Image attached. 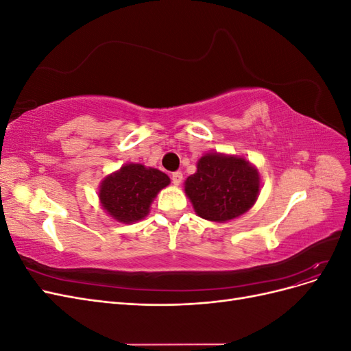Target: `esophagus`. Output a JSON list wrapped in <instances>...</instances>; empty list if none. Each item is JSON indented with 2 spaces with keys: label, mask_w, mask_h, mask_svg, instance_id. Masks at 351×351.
<instances>
[{
  "label": "esophagus",
  "mask_w": 351,
  "mask_h": 351,
  "mask_svg": "<svg viewBox=\"0 0 351 351\" xmlns=\"http://www.w3.org/2000/svg\"><path fill=\"white\" fill-rule=\"evenodd\" d=\"M171 180H173V184H174V186H180V184H182V182H183V173H182V171L173 173Z\"/></svg>",
  "instance_id": "34e87169"
}]
</instances>
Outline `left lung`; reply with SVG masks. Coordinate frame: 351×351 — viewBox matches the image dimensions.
I'll return each mask as SVG.
<instances>
[{"mask_svg":"<svg viewBox=\"0 0 351 351\" xmlns=\"http://www.w3.org/2000/svg\"><path fill=\"white\" fill-rule=\"evenodd\" d=\"M184 193L196 215L227 222L246 214L261 193L258 168L244 156L212 152L199 158L196 173L186 178Z\"/></svg>","mask_w":351,"mask_h":351,"instance_id":"1","label":"left lung"}]
</instances>
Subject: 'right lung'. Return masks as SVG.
Returning a JSON list of instances; mask_svg holds the SVG:
<instances>
[{
  "label": "right lung",
  "mask_w": 351,
  "mask_h": 351,
  "mask_svg": "<svg viewBox=\"0 0 351 351\" xmlns=\"http://www.w3.org/2000/svg\"><path fill=\"white\" fill-rule=\"evenodd\" d=\"M169 183V177L156 168L124 164L99 183V204L112 219L134 224L149 215L154 199Z\"/></svg>",
  "instance_id": "add662e5"
}]
</instances>
